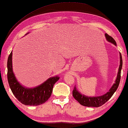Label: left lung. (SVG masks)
Instances as JSON below:
<instances>
[{
  "label": "left lung",
  "mask_w": 128,
  "mask_h": 128,
  "mask_svg": "<svg viewBox=\"0 0 128 128\" xmlns=\"http://www.w3.org/2000/svg\"><path fill=\"white\" fill-rule=\"evenodd\" d=\"M106 41L109 42H111L112 44L116 46V43L114 39L109 35L105 34ZM120 67L118 69V74L115 80V83L112 86L111 88L110 89L108 92L106 94H103L101 96H96V97H90V96H87L80 92L77 89L76 86L74 87L73 91V96L80 104L85 106H92V107H99L103 104H104L106 101L109 100L111 97L116 92L118 88V86L120 84V72H121V69L122 67V55L120 53Z\"/></svg>",
  "instance_id": "8db88e82"
}]
</instances>
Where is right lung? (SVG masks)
Returning <instances> with one entry per match:
<instances>
[{"instance_id":"1","label":"right lung","mask_w":128,"mask_h":128,"mask_svg":"<svg viewBox=\"0 0 128 128\" xmlns=\"http://www.w3.org/2000/svg\"><path fill=\"white\" fill-rule=\"evenodd\" d=\"M28 34V32L26 35ZM8 79L12 92L21 103L26 106H36L44 104L50 98L54 86L59 79V77H51L41 84L33 88L23 86L18 82L13 72L12 51L8 59Z\"/></svg>"}]
</instances>
